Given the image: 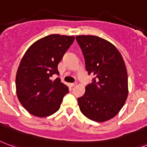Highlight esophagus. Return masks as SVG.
I'll return each mask as SVG.
<instances>
[{
    "mask_svg": "<svg viewBox=\"0 0 147 147\" xmlns=\"http://www.w3.org/2000/svg\"><path fill=\"white\" fill-rule=\"evenodd\" d=\"M77 83H70V86L71 87H74L75 86H76Z\"/></svg>",
    "mask_w": 147,
    "mask_h": 147,
    "instance_id": "obj_1",
    "label": "esophagus"
}]
</instances>
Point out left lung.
<instances>
[{
  "label": "left lung",
  "instance_id": "left-lung-1",
  "mask_svg": "<svg viewBox=\"0 0 147 147\" xmlns=\"http://www.w3.org/2000/svg\"><path fill=\"white\" fill-rule=\"evenodd\" d=\"M88 73L94 76L78 98L81 112L89 119L104 122L118 115L128 94V75L123 57L116 47L92 35L76 36Z\"/></svg>",
  "mask_w": 147,
  "mask_h": 147
}]
</instances>
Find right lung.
<instances>
[{
  "label": "right lung",
  "mask_w": 147,
  "mask_h": 147,
  "mask_svg": "<svg viewBox=\"0 0 147 147\" xmlns=\"http://www.w3.org/2000/svg\"><path fill=\"white\" fill-rule=\"evenodd\" d=\"M74 40V36L51 34L27 49L17 70L16 86L18 100L29 114L44 118L59 110L68 87L51 77L58 74L57 65Z\"/></svg>",
  "instance_id": "obj_1"
}]
</instances>
